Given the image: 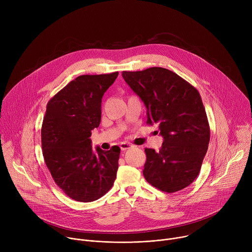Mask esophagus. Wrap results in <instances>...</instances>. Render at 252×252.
<instances>
[{
    "instance_id": "obj_1",
    "label": "esophagus",
    "mask_w": 252,
    "mask_h": 252,
    "mask_svg": "<svg viewBox=\"0 0 252 252\" xmlns=\"http://www.w3.org/2000/svg\"><path fill=\"white\" fill-rule=\"evenodd\" d=\"M132 147H133V146H131L130 143H127V142H122L121 145H120V148H121V150H122L123 152H126V151L131 149Z\"/></svg>"
}]
</instances>
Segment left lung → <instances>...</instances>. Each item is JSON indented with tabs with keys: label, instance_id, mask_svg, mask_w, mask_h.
<instances>
[{
	"label": "left lung",
	"instance_id": "1",
	"mask_svg": "<svg viewBox=\"0 0 252 252\" xmlns=\"http://www.w3.org/2000/svg\"><path fill=\"white\" fill-rule=\"evenodd\" d=\"M123 78L146 104L147 124H158L163 136L158 152L145 150L143 176L164 192L186 189L199 173L210 137L198 91L173 71L159 66L125 70Z\"/></svg>",
	"mask_w": 252,
	"mask_h": 252
}]
</instances>
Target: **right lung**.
Returning a JSON list of instances; mask_svg holds the SVG:
<instances>
[{
    "label": "right lung",
    "mask_w": 252,
    "mask_h": 252,
    "mask_svg": "<svg viewBox=\"0 0 252 252\" xmlns=\"http://www.w3.org/2000/svg\"><path fill=\"white\" fill-rule=\"evenodd\" d=\"M119 73L83 75L58 92L47 104L42 126L45 162L57 186L70 198L91 202L116 181L121 149H92V130L99 126L101 98Z\"/></svg>",
    "instance_id": "obj_1"
}]
</instances>
